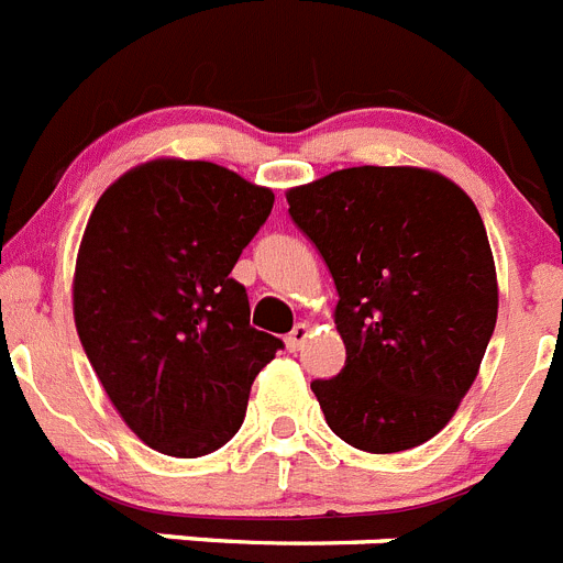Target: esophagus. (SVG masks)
<instances>
[{
  "label": "esophagus",
  "mask_w": 563,
  "mask_h": 563,
  "mask_svg": "<svg viewBox=\"0 0 563 563\" xmlns=\"http://www.w3.org/2000/svg\"><path fill=\"white\" fill-rule=\"evenodd\" d=\"M307 339H310V328H307V324H296V328L287 333L285 344H287V350H290V353H299V350L305 347Z\"/></svg>",
  "instance_id": "1"
}]
</instances>
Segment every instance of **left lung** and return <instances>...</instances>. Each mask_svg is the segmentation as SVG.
<instances>
[{
    "label": "left lung",
    "instance_id": "obj_1",
    "mask_svg": "<svg viewBox=\"0 0 563 563\" xmlns=\"http://www.w3.org/2000/svg\"><path fill=\"white\" fill-rule=\"evenodd\" d=\"M333 273L347 362L313 382L330 430L364 453L430 441L473 387L498 319L482 213L427 167H347L287 190Z\"/></svg>",
    "mask_w": 563,
    "mask_h": 563
}]
</instances>
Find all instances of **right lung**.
<instances>
[{
    "instance_id": "add662e5",
    "label": "right lung",
    "mask_w": 563,
    "mask_h": 563,
    "mask_svg": "<svg viewBox=\"0 0 563 563\" xmlns=\"http://www.w3.org/2000/svg\"><path fill=\"white\" fill-rule=\"evenodd\" d=\"M271 187L194 158H151L99 196L74 271L81 347L147 446L199 459L242 427L282 341L250 328L230 278L273 210Z\"/></svg>"
}]
</instances>
